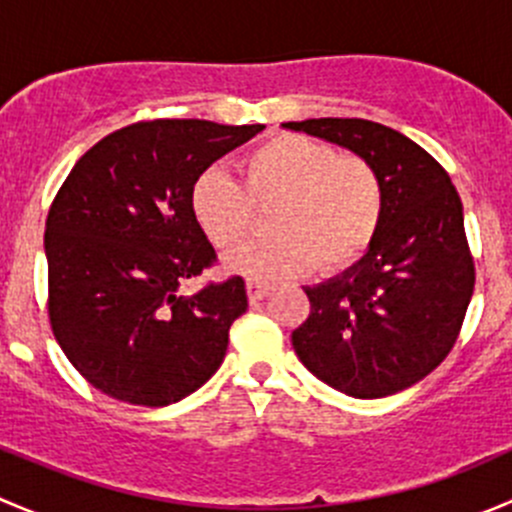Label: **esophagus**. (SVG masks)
Returning <instances> with one entry per match:
<instances>
[{
    "mask_svg": "<svg viewBox=\"0 0 512 512\" xmlns=\"http://www.w3.org/2000/svg\"><path fill=\"white\" fill-rule=\"evenodd\" d=\"M245 289H247V297H250V302H260V299L270 292V285H265V282H257V280H247Z\"/></svg>",
    "mask_w": 512,
    "mask_h": 512,
    "instance_id": "obj_1",
    "label": "esophagus"
}]
</instances>
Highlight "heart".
Here are the masks:
<instances>
[{
  "instance_id": "1",
  "label": "heart",
  "mask_w": 512,
  "mask_h": 512,
  "mask_svg": "<svg viewBox=\"0 0 512 512\" xmlns=\"http://www.w3.org/2000/svg\"><path fill=\"white\" fill-rule=\"evenodd\" d=\"M242 185L210 168L190 188V213L220 252L240 250L270 213V237L232 267L257 277L324 275L354 267L384 223V180L374 163L312 138L280 133L240 160Z\"/></svg>"
}]
</instances>
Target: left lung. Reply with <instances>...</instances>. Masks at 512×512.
<instances>
[{"label":"left lung","mask_w":512,"mask_h":512,"mask_svg":"<svg viewBox=\"0 0 512 512\" xmlns=\"http://www.w3.org/2000/svg\"><path fill=\"white\" fill-rule=\"evenodd\" d=\"M374 163L386 210L352 270L304 287L309 317L292 332L299 361L342 394L381 399L431 374L456 344L476 287L463 205L431 153L364 118L285 123Z\"/></svg>","instance_id":"obj_1"}]
</instances>
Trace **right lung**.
I'll return each mask as SVG.
<instances>
[{"label": "right lung", "mask_w": 512, "mask_h": 512, "mask_svg": "<svg viewBox=\"0 0 512 512\" xmlns=\"http://www.w3.org/2000/svg\"><path fill=\"white\" fill-rule=\"evenodd\" d=\"M265 126L198 118L138 121L84 153L49 208V322L94 389L136 406H168L223 364L245 280H185L218 262L190 213V188Z\"/></svg>", "instance_id": "add662e5"}]
</instances>
